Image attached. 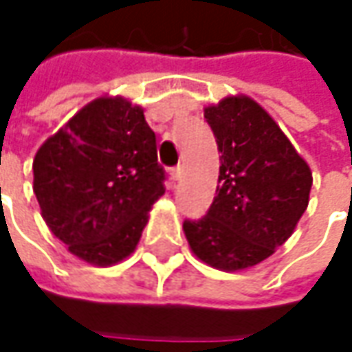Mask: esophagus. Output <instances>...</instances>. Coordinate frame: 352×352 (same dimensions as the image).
Listing matches in <instances>:
<instances>
[{
  "label": "esophagus",
  "mask_w": 352,
  "mask_h": 352,
  "mask_svg": "<svg viewBox=\"0 0 352 352\" xmlns=\"http://www.w3.org/2000/svg\"><path fill=\"white\" fill-rule=\"evenodd\" d=\"M178 178H180V168H178V166H176V168H170V180L176 182Z\"/></svg>",
  "instance_id": "obj_1"
}]
</instances>
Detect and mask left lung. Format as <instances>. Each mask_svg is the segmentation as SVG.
I'll list each match as a JSON object with an SVG mask.
<instances>
[{
    "label": "left lung",
    "instance_id": "8db88e82",
    "mask_svg": "<svg viewBox=\"0 0 352 352\" xmlns=\"http://www.w3.org/2000/svg\"><path fill=\"white\" fill-rule=\"evenodd\" d=\"M204 117L221 153L219 180L206 217L184 221V233L201 263L236 272L290 239L314 178L276 121L249 96H227Z\"/></svg>",
    "mask_w": 352,
    "mask_h": 352
}]
</instances>
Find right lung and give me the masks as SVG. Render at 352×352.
Segmentation results:
<instances>
[{
	"instance_id": "add662e5",
	"label": "right lung",
	"mask_w": 352,
	"mask_h": 352,
	"mask_svg": "<svg viewBox=\"0 0 352 352\" xmlns=\"http://www.w3.org/2000/svg\"><path fill=\"white\" fill-rule=\"evenodd\" d=\"M162 180L144 109L121 96L84 105L33 160L45 223L94 266H113L137 249L148 211L164 194Z\"/></svg>"
}]
</instances>
